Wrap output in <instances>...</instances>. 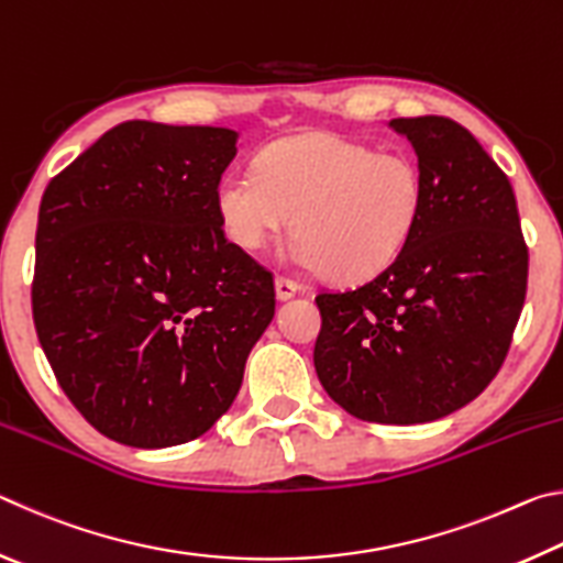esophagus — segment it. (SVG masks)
Wrapping results in <instances>:
<instances>
[{
  "instance_id": "esophagus-1",
  "label": "esophagus",
  "mask_w": 563,
  "mask_h": 563,
  "mask_svg": "<svg viewBox=\"0 0 563 563\" xmlns=\"http://www.w3.org/2000/svg\"><path fill=\"white\" fill-rule=\"evenodd\" d=\"M300 290V285L290 280V278H275V295H278V300H290L295 292Z\"/></svg>"
}]
</instances>
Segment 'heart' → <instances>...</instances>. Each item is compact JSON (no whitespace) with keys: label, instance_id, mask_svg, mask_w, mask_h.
<instances>
[{"label":"heart","instance_id":"b5f03b06","mask_svg":"<svg viewBox=\"0 0 563 563\" xmlns=\"http://www.w3.org/2000/svg\"><path fill=\"white\" fill-rule=\"evenodd\" d=\"M422 176L405 154L335 133H305L263 151L258 168H233L216 186L223 233L258 251L290 223L285 261L322 265L330 278L362 280L393 263L422 213Z\"/></svg>","mask_w":563,"mask_h":563}]
</instances>
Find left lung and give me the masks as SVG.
<instances>
[{
    "label": "left lung",
    "mask_w": 563,
    "mask_h": 563,
    "mask_svg": "<svg viewBox=\"0 0 563 563\" xmlns=\"http://www.w3.org/2000/svg\"><path fill=\"white\" fill-rule=\"evenodd\" d=\"M412 144L422 213L402 253L357 288L320 292V385L352 417L434 422L497 377L527 298L529 251L504 170L444 117L393 119Z\"/></svg>",
    "instance_id": "obj_1"
}]
</instances>
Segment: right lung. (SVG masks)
Returning a JSON list of instances; mask_svg holds the SVG:
<instances>
[{
	"label": "right lung",
	"instance_id": "1",
	"mask_svg": "<svg viewBox=\"0 0 563 563\" xmlns=\"http://www.w3.org/2000/svg\"><path fill=\"white\" fill-rule=\"evenodd\" d=\"M218 126L126 121L46 186L32 312L66 397L113 442L161 450L211 430L275 316L273 275L228 243Z\"/></svg>",
	"mask_w": 563,
	"mask_h": 563
}]
</instances>
